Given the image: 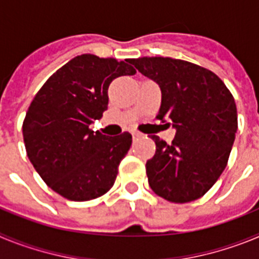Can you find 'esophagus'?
Instances as JSON below:
<instances>
[{
  "label": "esophagus",
  "instance_id": "esophagus-1",
  "mask_svg": "<svg viewBox=\"0 0 259 259\" xmlns=\"http://www.w3.org/2000/svg\"><path fill=\"white\" fill-rule=\"evenodd\" d=\"M144 135L140 134V132H132V137H134V140H137V139H141Z\"/></svg>",
  "mask_w": 259,
  "mask_h": 259
}]
</instances>
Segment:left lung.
Returning a JSON list of instances; mask_svg holds the SVG:
<instances>
[{
  "mask_svg": "<svg viewBox=\"0 0 259 259\" xmlns=\"http://www.w3.org/2000/svg\"><path fill=\"white\" fill-rule=\"evenodd\" d=\"M132 63L159 85L162 102L157 118L170 120L176 130L170 145L152 136L155 154L146 162L150 188L175 203L202 197L227 166L235 141L233 96L212 71L191 62L143 57Z\"/></svg>",
  "mask_w": 259,
  "mask_h": 259,
  "instance_id": "1",
  "label": "left lung"
}]
</instances>
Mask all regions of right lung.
Instances as JSON below:
<instances>
[{"label": "right lung", "mask_w": 259, "mask_h": 259, "mask_svg": "<svg viewBox=\"0 0 259 259\" xmlns=\"http://www.w3.org/2000/svg\"><path fill=\"white\" fill-rule=\"evenodd\" d=\"M130 63L81 54L57 70L32 100L23 122L27 155L62 197L89 201L114 185L131 134L109 137L89 125L107 110L110 83L136 74Z\"/></svg>", "instance_id": "1"}]
</instances>
